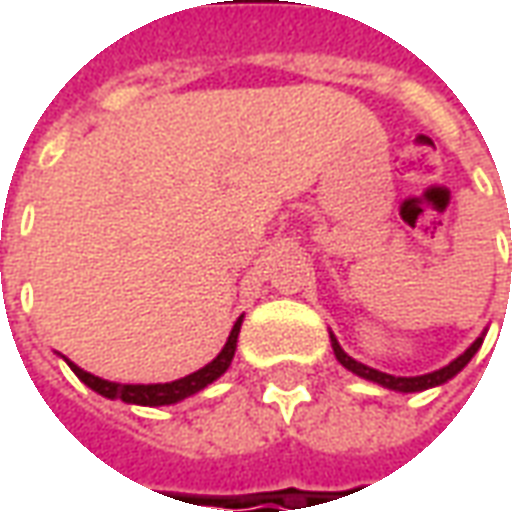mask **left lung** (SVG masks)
<instances>
[{
  "label": "left lung",
  "instance_id": "8db88e82",
  "mask_svg": "<svg viewBox=\"0 0 512 512\" xmlns=\"http://www.w3.org/2000/svg\"><path fill=\"white\" fill-rule=\"evenodd\" d=\"M480 345H483V337H477L466 351H463L455 362H450L447 367H441V370H433L428 376H414V378H400V376H389V373H381V370H373V367L362 365V362H356L351 356L345 354L340 343H337V337L332 334V348L334 356H337V362L345 367V370H351L356 376L367 378V381H376V384L386 386V389H395V392H422V389H430V386H441L444 381H450L452 376H458L463 367L472 362V356L480 351Z\"/></svg>",
  "mask_w": 512,
  "mask_h": 512
}]
</instances>
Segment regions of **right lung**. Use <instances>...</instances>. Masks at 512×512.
Returning <instances> with one entry per match:
<instances>
[{
	"mask_svg": "<svg viewBox=\"0 0 512 512\" xmlns=\"http://www.w3.org/2000/svg\"><path fill=\"white\" fill-rule=\"evenodd\" d=\"M241 321H244V318L235 321L233 332H230L227 343H224V348L219 351V356H216L213 362H208V365L202 367V370H197V373H191V376L186 378H178V381H169V384H115V381H104V378L87 373V370L76 367L73 362H68V359H65V362L71 365L76 378L84 381V384L90 386L93 392H98V395L112 397V400L120 397L123 403H136V406H172V403H178L183 397L197 395L200 389H205V386L213 384L216 378L227 373V367H230V362H233L235 356V343H238Z\"/></svg>",
	"mask_w": 512,
	"mask_h": 512,
	"instance_id": "1",
	"label": "right lung"
}]
</instances>
